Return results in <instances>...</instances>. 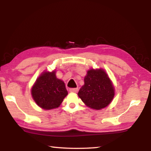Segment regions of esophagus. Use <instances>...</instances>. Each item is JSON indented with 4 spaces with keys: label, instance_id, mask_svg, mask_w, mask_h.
Listing matches in <instances>:
<instances>
[{
    "label": "esophagus",
    "instance_id": "esophagus-1",
    "mask_svg": "<svg viewBox=\"0 0 151 151\" xmlns=\"http://www.w3.org/2000/svg\"><path fill=\"white\" fill-rule=\"evenodd\" d=\"M78 91V88H71L69 89V91L71 93H77Z\"/></svg>",
    "mask_w": 151,
    "mask_h": 151
}]
</instances>
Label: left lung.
<instances>
[{
    "label": "left lung",
    "instance_id": "obj_1",
    "mask_svg": "<svg viewBox=\"0 0 151 151\" xmlns=\"http://www.w3.org/2000/svg\"><path fill=\"white\" fill-rule=\"evenodd\" d=\"M84 81L85 85L80 88L78 95L86 106L100 110L111 103L114 96V88L103 69L88 70Z\"/></svg>",
    "mask_w": 151,
    "mask_h": 151
}]
</instances>
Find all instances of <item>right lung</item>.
I'll list each match as a JSON object with an SVG mask.
<instances>
[{
	"mask_svg": "<svg viewBox=\"0 0 151 151\" xmlns=\"http://www.w3.org/2000/svg\"><path fill=\"white\" fill-rule=\"evenodd\" d=\"M55 73H42L32 88L33 99L43 109L57 108L68 94L65 83L57 78Z\"/></svg>",
	"mask_w": 151,
	"mask_h": 151,
	"instance_id": "add662e5",
	"label": "right lung"
}]
</instances>
